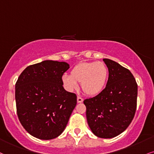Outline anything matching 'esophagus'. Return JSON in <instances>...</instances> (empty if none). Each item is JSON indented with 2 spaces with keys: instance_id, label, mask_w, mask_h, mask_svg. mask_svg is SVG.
<instances>
[{
  "instance_id": "34e87169",
  "label": "esophagus",
  "mask_w": 154,
  "mask_h": 154,
  "mask_svg": "<svg viewBox=\"0 0 154 154\" xmlns=\"http://www.w3.org/2000/svg\"><path fill=\"white\" fill-rule=\"evenodd\" d=\"M77 103H81L83 102V98H82L81 97H79V96H77Z\"/></svg>"
}]
</instances>
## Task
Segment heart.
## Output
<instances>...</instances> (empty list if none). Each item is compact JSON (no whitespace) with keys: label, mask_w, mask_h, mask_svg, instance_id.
<instances>
[{"label":"heart","mask_w":154,"mask_h":154,"mask_svg":"<svg viewBox=\"0 0 154 154\" xmlns=\"http://www.w3.org/2000/svg\"><path fill=\"white\" fill-rule=\"evenodd\" d=\"M108 78V69L103 62H82L74 66L71 75H64L62 82L67 90H75L81 83L82 91L90 96L103 91Z\"/></svg>","instance_id":"obj_1"}]
</instances>
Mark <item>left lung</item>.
Instances as JSON below:
<instances>
[{
	"label": "left lung",
	"mask_w": 154,
	"mask_h": 154,
	"mask_svg": "<svg viewBox=\"0 0 154 154\" xmlns=\"http://www.w3.org/2000/svg\"><path fill=\"white\" fill-rule=\"evenodd\" d=\"M108 68L106 87L95 97L84 100L88 123L92 133L102 138H111L123 133L134 118L138 85L130 70L109 59H103Z\"/></svg>",
	"instance_id": "1"
}]
</instances>
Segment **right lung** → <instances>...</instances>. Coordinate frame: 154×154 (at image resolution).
Returning a JSON list of instances; mask_svg holds the SVG:
<instances>
[{"label":"right lung","mask_w":154,"mask_h":154,"mask_svg":"<svg viewBox=\"0 0 154 154\" xmlns=\"http://www.w3.org/2000/svg\"><path fill=\"white\" fill-rule=\"evenodd\" d=\"M69 65L46 60L27 66L16 83V110L22 126L42 140L64 131L77 105V95L63 88L62 76Z\"/></svg>","instance_id":"obj_1"}]
</instances>
